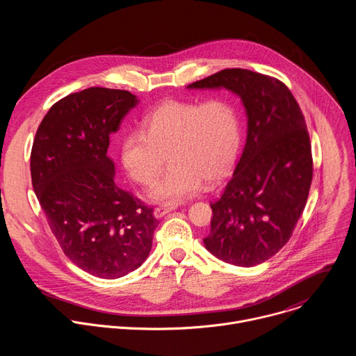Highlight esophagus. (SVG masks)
Segmentation results:
<instances>
[{"label": "esophagus", "mask_w": 356, "mask_h": 356, "mask_svg": "<svg viewBox=\"0 0 356 356\" xmlns=\"http://www.w3.org/2000/svg\"><path fill=\"white\" fill-rule=\"evenodd\" d=\"M176 209H177L176 206H161V207H156L154 210V216H155V218H162V217H165L166 214L172 213Z\"/></svg>", "instance_id": "1"}]
</instances>
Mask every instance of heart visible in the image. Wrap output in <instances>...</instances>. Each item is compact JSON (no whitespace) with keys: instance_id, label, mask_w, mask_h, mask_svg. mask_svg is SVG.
<instances>
[{"instance_id":"1","label":"heart","mask_w":356,"mask_h":356,"mask_svg":"<svg viewBox=\"0 0 356 356\" xmlns=\"http://www.w3.org/2000/svg\"><path fill=\"white\" fill-rule=\"evenodd\" d=\"M241 140L239 113L229 99H169L142 120V129L122 136L120 154L127 173L145 186L156 179L168 155L172 165L149 190V197L179 204L204 180L217 183L229 173Z\"/></svg>"}]
</instances>
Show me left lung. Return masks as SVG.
I'll use <instances>...</instances> for the list:
<instances>
[{
    "mask_svg": "<svg viewBox=\"0 0 356 356\" xmlns=\"http://www.w3.org/2000/svg\"><path fill=\"white\" fill-rule=\"evenodd\" d=\"M187 88H227L245 107L246 143L221 197L211 202L204 245L227 264L259 265L286 245L306 207L313 179L306 121L290 90L257 72L225 69Z\"/></svg>",
    "mask_w": 356,
    "mask_h": 356,
    "instance_id": "1",
    "label": "left lung"
}]
</instances>
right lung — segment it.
Returning a JSON list of instances; mask_svg holds the SVG:
<instances>
[{"instance_id": "add662e5", "label": "right lung", "mask_w": 356, "mask_h": 356, "mask_svg": "<svg viewBox=\"0 0 356 356\" xmlns=\"http://www.w3.org/2000/svg\"><path fill=\"white\" fill-rule=\"evenodd\" d=\"M139 103L125 90L90 87L59 99L31 152L35 194L65 255L81 270L118 279L149 257L159 221L115 183L110 135Z\"/></svg>"}]
</instances>
